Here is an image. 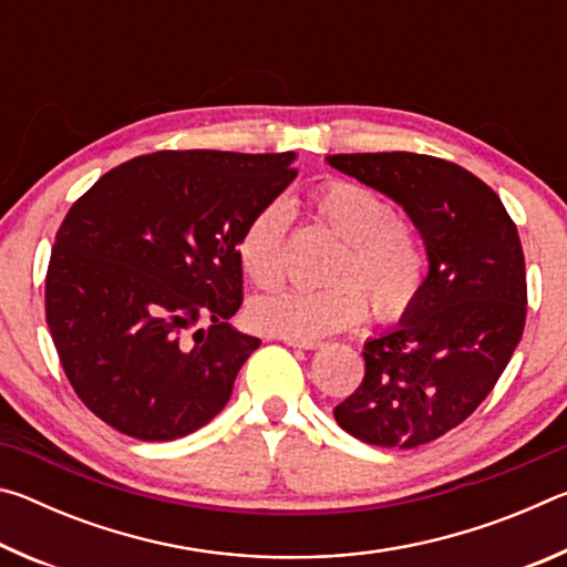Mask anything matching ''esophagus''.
<instances>
[{"label": "esophagus", "mask_w": 567, "mask_h": 567, "mask_svg": "<svg viewBox=\"0 0 567 567\" xmlns=\"http://www.w3.org/2000/svg\"><path fill=\"white\" fill-rule=\"evenodd\" d=\"M290 348H300V350H318L320 348V340H292V338H282Z\"/></svg>", "instance_id": "34e87169"}]
</instances>
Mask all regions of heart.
<instances>
[{
	"instance_id": "heart-1",
	"label": "heart",
	"mask_w": 567,
	"mask_h": 567,
	"mask_svg": "<svg viewBox=\"0 0 567 567\" xmlns=\"http://www.w3.org/2000/svg\"><path fill=\"white\" fill-rule=\"evenodd\" d=\"M310 205L342 237L330 267L332 282L287 287L249 305V320L275 338L318 340L362 322L372 310L392 320L415 302L425 280L420 237L375 189L330 179L312 189ZM290 205L272 199L247 219L237 239V260L257 287L280 285L285 275Z\"/></svg>"
}]
</instances>
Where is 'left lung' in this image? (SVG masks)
<instances>
[{"instance_id": "obj_1", "label": "left lung", "mask_w": 567, "mask_h": 567, "mask_svg": "<svg viewBox=\"0 0 567 567\" xmlns=\"http://www.w3.org/2000/svg\"><path fill=\"white\" fill-rule=\"evenodd\" d=\"M324 159L405 209L427 255L415 302L364 342V378L334 420L378 447L425 445L473 415L523 338L517 227L501 197L453 162L412 152Z\"/></svg>"}]
</instances>
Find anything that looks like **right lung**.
I'll return each mask as SVG.
<instances>
[{
	"label": "right lung",
	"instance_id": "obj_1",
	"mask_svg": "<svg viewBox=\"0 0 567 567\" xmlns=\"http://www.w3.org/2000/svg\"><path fill=\"white\" fill-rule=\"evenodd\" d=\"M295 159L155 152L110 169L72 205L47 270V324L100 420L165 443L227 405L260 348L227 322L243 305L237 239L297 177Z\"/></svg>",
	"mask_w": 567,
	"mask_h": 567
}]
</instances>
